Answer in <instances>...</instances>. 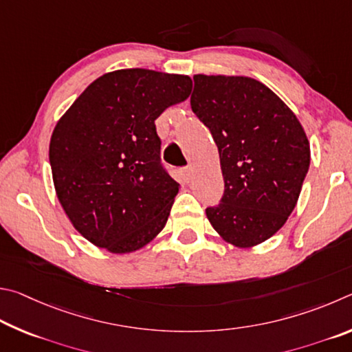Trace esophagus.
<instances>
[{
    "label": "esophagus",
    "instance_id": "obj_1",
    "mask_svg": "<svg viewBox=\"0 0 352 352\" xmlns=\"http://www.w3.org/2000/svg\"><path fill=\"white\" fill-rule=\"evenodd\" d=\"M182 177H184V181H186V182L192 181V177H193L192 166H186V168H182Z\"/></svg>",
    "mask_w": 352,
    "mask_h": 352
}]
</instances>
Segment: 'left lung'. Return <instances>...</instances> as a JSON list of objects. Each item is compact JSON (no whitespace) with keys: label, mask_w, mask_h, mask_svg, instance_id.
I'll return each mask as SVG.
<instances>
[{"label":"left lung","mask_w":352,"mask_h":352,"mask_svg":"<svg viewBox=\"0 0 352 352\" xmlns=\"http://www.w3.org/2000/svg\"><path fill=\"white\" fill-rule=\"evenodd\" d=\"M190 104L217 142L224 195L207 218L227 243L252 248L285 226L309 170L300 122L267 86L249 77L195 76Z\"/></svg>","instance_id":"left-lung-1"}]
</instances>
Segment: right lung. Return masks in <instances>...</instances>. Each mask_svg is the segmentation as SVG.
Instances as JSON below:
<instances>
[{
  "label": "right lung",
  "instance_id": "obj_1",
  "mask_svg": "<svg viewBox=\"0 0 352 352\" xmlns=\"http://www.w3.org/2000/svg\"><path fill=\"white\" fill-rule=\"evenodd\" d=\"M190 91L187 76L114 71L92 82L58 120L49 145L55 192L92 244L125 254L165 227L179 184L160 160L154 120Z\"/></svg>",
  "mask_w": 352,
  "mask_h": 352
}]
</instances>
